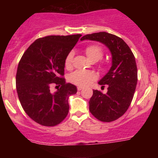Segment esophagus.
Wrapping results in <instances>:
<instances>
[{"label":"esophagus","mask_w":158,"mask_h":158,"mask_svg":"<svg viewBox=\"0 0 158 158\" xmlns=\"http://www.w3.org/2000/svg\"><path fill=\"white\" fill-rule=\"evenodd\" d=\"M82 89H83V87H81V86H78L77 87L78 91H81V90H82Z\"/></svg>","instance_id":"obj_1"}]
</instances>
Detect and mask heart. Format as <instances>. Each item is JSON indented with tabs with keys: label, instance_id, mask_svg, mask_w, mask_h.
<instances>
[{
	"label": "heart",
	"instance_id": "obj_1",
	"mask_svg": "<svg viewBox=\"0 0 158 158\" xmlns=\"http://www.w3.org/2000/svg\"><path fill=\"white\" fill-rule=\"evenodd\" d=\"M85 54L91 62H95L101 59L104 56V51L101 47L96 44H92L85 48ZM74 56L73 51H70L67 54L65 60V66L67 69L72 67L73 59ZM69 80L72 83L79 86H87L96 80V75L91 71L77 70L69 76Z\"/></svg>",
	"mask_w": 158,
	"mask_h": 158
}]
</instances>
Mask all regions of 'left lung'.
Wrapping results in <instances>:
<instances>
[{
    "mask_svg": "<svg viewBox=\"0 0 158 158\" xmlns=\"http://www.w3.org/2000/svg\"><path fill=\"white\" fill-rule=\"evenodd\" d=\"M93 40L103 43L111 51L112 63L107 74L98 82L107 93L93 90L89 100V111L102 122H112L127 111L133 100L138 70L133 53L121 38L107 32H97L84 35L81 40Z\"/></svg>",
    "mask_w": 158,
    "mask_h": 158,
    "instance_id": "8db88e82",
    "label": "left lung"
}]
</instances>
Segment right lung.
<instances>
[{"instance_id":"add662e5","label":"right lung","mask_w":158,"mask_h":158,"mask_svg":"<svg viewBox=\"0 0 158 158\" xmlns=\"http://www.w3.org/2000/svg\"><path fill=\"white\" fill-rule=\"evenodd\" d=\"M81 36L49 35L38 39L19 61L16 77L18 97L27 115L40 125L56 126L68 115L69 96L77 90L62 77L65 60ZM53 85L60 86L55 93L51 92Z\"/></svg>"}]
</instances>
